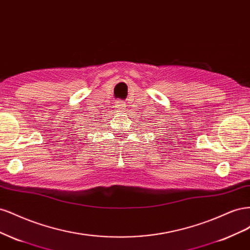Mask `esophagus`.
Wrapping results in <instances>:
<instances>
[{
  "label": "esophagus",
  "mask_w": 250,
  "mask_h": 250,
  "mask_svg": "<svg viewBox=\"0 0 250 250\" xmlns=\"http://www.w3.org/2000/svg\"><path fill=\"white\" fill-rule=\"evenodd\" d=\"M116 107L119 110H124L126 108V104L122 101H118V102H116Z\"/></svg>",
  "instance_id": "1"
}]
</instances>
